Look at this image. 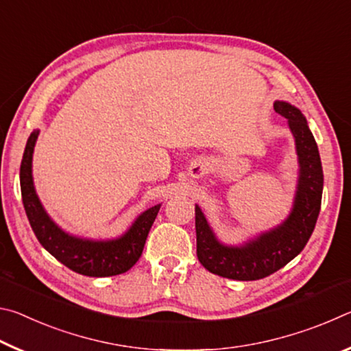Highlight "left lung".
I'll use <instances>...</instances> for the list:
<instances>
[{
    "label": "left lung",
    "mask_w": 351,
    "mask_h": 351,
    "mask_svg": "<svg viewBox=\"0 0 351 351\" xmlns=\"http://www.w3.org/2000/svg\"><path fill=\"white\" fill-rule=\"evenodd\" d=\"M274 110L287 119L295 142L299 178L293 209L276 228L255 235L243 245H224L217 239L199 206H195L197 255L204 268L232 280H258L283 268L302 252L316 226L324 190L319 148L299 108L276 100Z\"/></svg>",
    "instance_id": "8db88e82"
}]
</instances>
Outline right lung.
Segmentation results:
<instances>
[{"instance_id": "add662e5", "label": "right lung", "mask_w": 351, "mask_h": 351, "mask_svg": "<svg viewBox=\"0 0 351 351\" xmlns=\"http://www.w3.org/2000/svg\"><path fill=\"white\" fill-rule=\"evenodd\" d=\"M40 130L29 136L20 167L23 204L35 237L47 252L74 272L88 277H110L127 272L139 260L147 235L161 204L150 207L136 217L132 226L117 239L93 240L71 235L45 210L34 187L32 156Z\"/></svg>"}]
</instances>
